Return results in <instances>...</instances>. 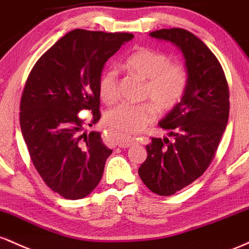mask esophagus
Segmentation results:
<instances>
[{"label": "esophagus", "instance_id": "obj_1", "mask_svg": "<svg viewBox=\"0 0 249 249\" xmlns=\"http://www.w3.org/2000/svg\"><path fill=\"white\" fill-rule=\"evenodd\" d=\"M136 143H138V141H136L135 139H120L119 141H117V144H119V147L121 148H128V147L135 146Z\"/></svg>", "mask_w": 249, "mask_h": 249}]
</instances>
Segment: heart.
<instances>
[{
	"mask_svg": "<svg viewBox=\"0 0 249 249\" xmlns=\"http://www.w3.org/2000/svg\"><path fill=\"white\" fill-rule=\"evenodd\" d=\"M129 74L144 80L141 99L149 102L139 105L122 103L106 115L108 127L122 138L135 135L144 129L159 113L174 109L185 96L189 85V71L183 63L172 62L169 54L162 50L140 48L124 61ZM100 99L110 106L119 97V76L114 69L101 74L97 83Z\"/></svg>",
	"mask_w": 249,
	"mask_h": 249,
	"instance_id": "obj_1",
	"label": "heart"
}]
</instances>
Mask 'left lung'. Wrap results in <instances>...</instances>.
Listing matches in <instances>:
<instances>
[{
	"instance_id": "8db88e82",
	"label": "left lung",
	"mask_w": 249,
	"mask_h": 249,
	"mask_svg": "<svg viewBox=\"0 0 249 249\" xmlns=\"http://www.w3.org/2000/svg\"><path fill=\"white\" fill-rule=\"evenodd\" d=\"M150 36L177 44L189 71L185 96L159 122L174 140L152 138L139 168L150 191L169 196L199 178L213 161L230 116V88L219 60L191 32L170 28Z\"/></svg>"
}]
</instances>
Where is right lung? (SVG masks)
<instances>
[{"mask_svg": "<svg viewBox=\"0 0 249 249\" xmlns=\"http://www.w3.org/2000/svg\"><path fill=\"white\" fill-rule=\"evenodd\" d=\"M134 37L129 33L74 29L30 71L19 102V125L42 180L64 199L87 196L99 185L113 150L99 132L83 133L101 117L97 83L103 66ZM90 111V120L78 113Z\"/></svg>", "mask_w": 249, "mask_h": 249, "instance_id": "right-lung-1", "label": "right lung"}]
</instances>
